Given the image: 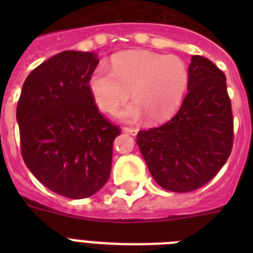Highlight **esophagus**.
<instances>
[{"label": "esophagus", "instance_id": "1", "mask_svg": "<svg viewBox=\"0 0 253 253\" xmlns=\"http://www.w3.org/2000/svg\"><path fill=\"white\" fill-rule=\"evenodd\" d=\"M123 132L132 135V136H136V134H138V130H136V128H130V127H125V128H123Z\"/></svg>", "mask_w": 253, "mask_h": 253}]
</instances>
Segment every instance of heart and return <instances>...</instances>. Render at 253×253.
Returning <instances> with one entry per match:
<instances>
[{
  "label": "heart",
  "mask_w": 253,
  "mask_h": 253,
  "mask_svg": "<svg viewBox=\"0 0 253 253\" xmlns=\"http://www.w3.org/2000/svg\"><path fill=\"white\" fill-rule=\"evenodd\" d=\"M189 85L185 61L176 55H162L147 49L117 53L111 68L98 64L87 79V89L99 110L111 113L128 99L134 102L115 113L127 122L150 117L152 122L170 118L180 107Z\"/></svg>",
  "instance_id": "heart-1"
}]
</instances>
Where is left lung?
I'll list each match as a JSON object with an SVG mask.
<instances>
[{
  "label": "left lung",
  "mask_w": 253,
  "mask_h": 253,
  "mask_svg": "<svg viewBox=\"0 0 253 253\" xmlns=\"http://www.w3.org/2000/svg\"><path fill=\"white\" fill-rule=\"evenodd\" d=\"M188 94L162 126L139 131L136 144L152 178L169 192H193L208 184L231 154L232 113L226 76L212 61L194 55Z\"/></svg>",
  "instance_id": "8db88e82"
}]
</instances>
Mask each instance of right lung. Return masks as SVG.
Instances as JSON below:
<instances>
[{"label": "right lung", "instance_id": "obj_1", "mask_svg": "<svg viewBox=\"0 0 253 253\" xmlns=\"http://www.w3.org/2000/svg\"><path fill=\"white\" fill-rule=\"evenodd\" d=\"M97 65L94 53H57L27 76L17 105L26 167L45 188L72 200L106 184L121 134L99 114L87 89Z\"/></svg>", "mask_w": 253, "mask_h": 253}]
</instances>
